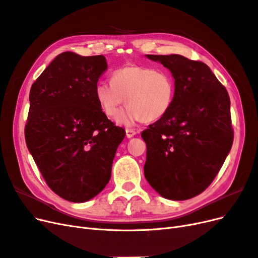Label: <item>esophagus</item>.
<instances>
[{"instance_id": "1", "label": "esophagus", "mask_w": 258, "mask_h": 258, "mask_svg": "<svg viewBox=\"0 0 258 258\" xmlns=\"http://www.w3.org/2000/svg\"><path fill=\"white\" fill-rule=\"evenodd\" d=\"M125 132H126V137L127 138H132L133 136H135L136 133H137L135 130H133V128H126Z\"/></svg>"}]
</instances>
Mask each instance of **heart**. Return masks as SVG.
Listing matches in <instances>:
<instances>
[{
	"label": "heart",
	"instance_id": "1",
	"mask_svg": "<svg viewBox=\"0 0 258 258\" xmlns=\"http://www.w3.org/2000/svg\"><path fill=\"white\" fill-rule=\"evenodd\" d=\"M176 86L169 73L140 65L115 70L111 82L101 81L95 88L99 107L109 118L117 117L126 101L128 106L119 117L126 125L162 119L170 110Z\"/></svg>",
	"mask_w": 258,
	"mask_h": 258
}]
</instances>
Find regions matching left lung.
<instances>
[{
	"instance_id": "obj_1",
	"label": "left lung",
	"mask_w": 258,
	"mask_h": 258,
	"mask_svg": "<svg viewBox=\"0 0 258 258\" xmlns=\"http://www.w3.org/2000/svg\"><path fill=\"white\" fill-rule=\"evenodd\" d=\"M174 78L170 110L141 133L147 145L145 177L157 193L186 201L203 193L229 153L234 130L225 89L201 61L180 54H147Z\"/></svg>"
}]
</instances>
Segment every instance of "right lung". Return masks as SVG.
<instances>
[{
	"instance_id": "1",
	"label": "right lung",
	"mask_w": 258,
	"mask_h": 258,
	"mask_svg": "<svg viewBox=\"0 0 258 258\" xmlns=\"http://www.w3.org/2000/svg\"><path fill=\"white\" fill-rule=\"evenodd\" d=\"M106 70L104 55L66 51L31 87L28 149L47 185L72 203L102 192L125 137V130L106 117L96 99L97 81Z\"/></svg>"
}]
</instances>
